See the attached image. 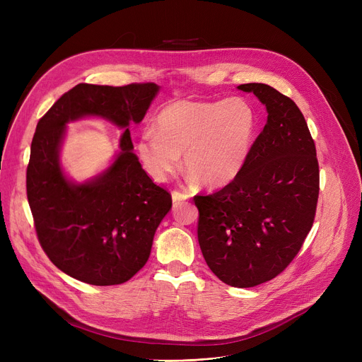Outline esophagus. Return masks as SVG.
Segmentation results:
<instances>
[{
  "mask_svg": "<svg viewBox=\"0 0 362 362\" xmlns=\"http://www.w3.org/2000/svg\"><path fill=\"white\" fill-rule=\"evenodd\" d=\"M172 199H173V203H179V202H182V200L189 199V194H187V193H183V192H179V190H173V192H172Z\"/></svg>",
  "mask_w": 362,
  "mask_h": 362,
  "instance_id": "esophagus-1",
  "label": "esophagus"
}]
</instances>
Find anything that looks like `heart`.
<instances>
[{
    "label": "heart",
    "instance_id": "b5f03b06",
    "mask_svg": "<svg viewBox=\"0 0 362 362\" xmlns=\"http://www.w3.org/2000/svg\"><path fill=\"white\" fill-rule=\"evenodd\" d=\"M257 119L240 97L222 101L176 100L156 117L154 132L147 129L137 143L146 172L168 180L180 166V156L193 182L222 187L243 169L250 154Z\"/></svg>",
    "mask_w": 362,
    "mask_h": 362
}]
</instances>
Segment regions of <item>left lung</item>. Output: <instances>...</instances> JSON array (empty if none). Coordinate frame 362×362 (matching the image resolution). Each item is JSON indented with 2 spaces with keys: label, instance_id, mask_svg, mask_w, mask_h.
<instances>
[{
  "label": "left lung",
  "instance_id": "obj_1",
  "mask_svg": "<svg viewBox=\"0 0 362 362\" xmlns=\"http://www.w3.org/2000/svg\"><path fill=\"white\" fill-rule=\"evenodd\" d=\"M238 88L264 103L268 122L240 173L223 189L193 200L206 264L222 282L252 288L284 272L302 247L315 219L320 166L293 100L262 83Z\"/></svg>",
  "mask_w": 362,
  "mask_h": 362
}]
</instances>
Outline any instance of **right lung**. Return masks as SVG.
Instances as JSON below:
<instances>
[{"label":"right lung","instance_id":"add662e5","mask_svg":"<svg viewBox=\"0 0 362 362\" xmlns=\"http://www.w3.org/2000/svg\"><path fill=\"white\" fill-rule=\"evenodd\" d=\"M158 91L154 83H81L37 124L27 168L30 209L42 250L74 279L97 286L129 281L147 262L154 232L172 208L170 193L153 183L132 153L127 129L143 120ZM84 115L105 117L127 130L114 165L76 185L64 176L58 151L65 124Z\"/></svg>","mask_w":362,"mask_h":362}]
</instances>
